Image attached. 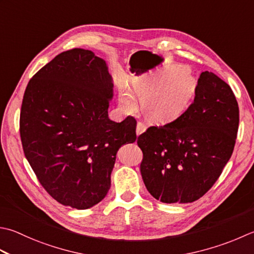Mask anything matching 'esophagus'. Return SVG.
Instances as JSON below:
<instances>
[{
  "label": "esophagus",
  "instance_id": "1",
  "mask_svg": "<svg viewBox=\"0 0 254 254\" xmlns=\"http://www.w3.org/2000/svg\"><path fill=\"white\" fill-rule=\"evenodd\" d=\"M146 131V126L144 123H142V122H137V124H136V134H137V136L140 135V134H142V133H144Z\"/></svg>",
  "mask_w": 254,
  "mask_h": 254
}]
</instances>
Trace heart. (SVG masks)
<instances>
[{
  "label": "heart",
  "instance_id": "heart-1",
  "mask_svg": "<svg viewBox=\"0 0 254 254\" xmlns=\"http://www.w3.org/2000/svg\"><path fill=\"white\" fill-rule=\"evenodd\" d=\"M198 83L190 70L174 69L170 77L153 76L137 79L131 84V92L141 100V110L146 120L153 123H171L180 119L190 107L197 93ZM132 94L122 91L121 107L134 111L136 103Z\"/></svg>",
  "mask_w": 254,
  "mask_h": 254
}]
</instances>
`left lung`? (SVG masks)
Segmentation results:
<instances>
[{"label":"left lung","instance_id":"8db88e82","mask_svg":"<svg viewBox=\"0 0 254 254\" xmlns=\"http://www.w3.org/2000/svg\"><path fill=\"white\" fill-rule=\"evenodd\" d=\"M239 107L229 84L203 71L188 110L176 121L151 127L137 137L141 174L148 192L165 203L199 199L232 155Z\"/></svg>","mask_w":254,"mask_h":254}]
</instances>
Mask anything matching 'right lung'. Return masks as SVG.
I'll use <instances>...</instances> for the list:
<instances>
[{
	"instance_id": "1",
	"label": "right lung",
	"mask_w": 254,
	"mask_h": 254,
	"mask_svg": "<svg viewBox=\"0 0 254 254\" xmlns=\"http://www.w3.org/2000/svg\"><path fill=\"white\" fill-rule=\"evenodd\" d=\"M113 80L91 51L64 52L29 80L19 132L24 154L54 199L76 209L106 197L122 145L136 140L132 117L109 119Z\"/></svg>"
}]
</instances>
